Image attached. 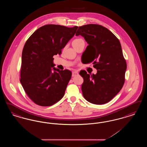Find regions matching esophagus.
Segmentation results:
<instances>
[{
    "instance_id": "esophagus-1",
    "label": "esophagus",
    "mask_w": 147,
    "mask_h": 147,
    "mask_svg": "<svg viewBox=\"0 0 147 147\" xmlns=\"http://www.w3.org/2000/svg\"><path fill=\"white\" fill-rule=\"evenodd\" d=\"M78 73H77V71H73L72 72V77H75V76H76L77 75H78Z\"/></svg>"
}]
</instances>
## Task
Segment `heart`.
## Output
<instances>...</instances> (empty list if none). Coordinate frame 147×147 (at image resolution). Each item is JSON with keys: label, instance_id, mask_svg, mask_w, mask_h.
Listing matches in <instances>:
<instances>
[{"label": "heart", "instance_id": "heart-1", "mask_svg": "<svg viewBox=\"0 0 147 147\" xmlns=\"http://www.w3.org/2000/svg\"><path fill=\"white\" fill-rule=\"evenodd\" d=\"M82 39H81V38H77V39H75L74 40H73V42H72V45H73V47L76 46L79 43V42H80V41H82Z\"/></svg>", "mask_w": 147, "mask_h": 147}]
</instances>
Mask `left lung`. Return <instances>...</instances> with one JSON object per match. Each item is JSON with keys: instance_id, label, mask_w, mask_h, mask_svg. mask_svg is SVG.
<instances>
[{"instance_id": "8db88e82", "label": "left lung", "mask_w": 147, "mask_h": 147, "mask_svg": "<svg viewBox=\"0 0 147 147\" xmlns=\"http://www.w3.org/2000/svg\"><path fill=\"white\" fill-rule=\"evenodd\" d=\"M76 36L81 35L88 43L86 63L93 62L96 74L79 73L83 78L82 90L89 102L107 103L121 90L124 83L127 64L119 39L109 30L97 24L79 26Z\"/></svg>"}]
</instances>
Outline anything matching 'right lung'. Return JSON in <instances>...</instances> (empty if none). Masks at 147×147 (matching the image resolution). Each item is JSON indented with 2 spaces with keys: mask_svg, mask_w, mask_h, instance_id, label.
Wrapping results in <instances>:
<instances>
[{
  "mask_svg": "<svg viewBox=\"0 0 147 147\" xmlns=\"http://www.w3.org/2000/svg\"><path fill=\"white\" fill-rule=\"evenodd\" d=\"M78 28L44 25L35 31L25 43L22 52L20 81L36 104L49 106L63 98L71 72L56 68L53 57L62 53Z\"/></svg>",
  "mask_w": 147,
  "mask_h": 147,
  "instance_id": "right-lung-1",
  "label": "right lung"
}]
</instances>
